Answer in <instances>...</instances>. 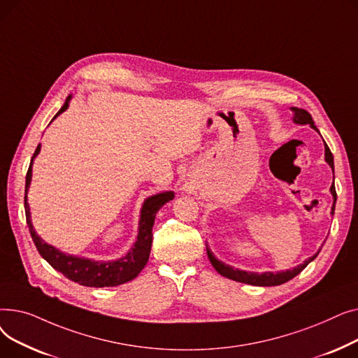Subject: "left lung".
Masks as SVG:
<instances>
[{
    "label": "left lung",
    "mask_w": 358,
    "mask_h": 358,
    "mask_svg": "<svg viewBox=\"0 0 358 358\" xmlns=\"http://www.w3.org/2000/svg\"><path fill=\"white\" fill-rule=\"evenodd\" d=\"M292 111L294 113L293 115V122L297 123V124H309L312 129L317 130L315 123H313V119L312 116L309 115V113L303 108H297V107H292ZM325 161L329 164V166L332 168L334 171V157H332V152L329 150L328 145L325 143ZM331 194L334 197V204H332V209H331V213L334 215V210H335V201H336V192H335V185L332 184L331 185ZM206 250H208V257L212 262V266L215 267V270L227 278H231V280H235V281H239V283H247V285H252V286H278V285H283L286 283V281L292 280L293 277H296L300 271H302L310 261H313L317 254H319V250L315 255H312L309 259H306L303 264H300L297 267H294L293 270H286V271H278V273H271V271H267V273H250V271H243V270H238V268H234L228 264H224V262H222L220 259H217L213 252L209 250V247H206Z\"/></svg>",
    "instance_id": "8db88e82"
}]
</instances>
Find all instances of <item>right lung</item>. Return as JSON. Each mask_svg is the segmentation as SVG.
Returning a JSON list of instances; mask_svg holds the SVG:
<instances>
[{
  "label": "right lung",
  "mask_w": 358,
  "mask_h": 358,
  "mask_svg": "<svg viewBox=\"0 0 358 358\" xmlns=\"http://www.w3.org/2000/svg\"><path fill=\"white\" fill-rule=\"evenodd\" d=\"M71 97L72 96H68L66 101L64 103L61 110L56 113L52 120H55L61 115V113H64L68 108ZM39 152H41V145H37L30 161V166L27 169L26 190H24V210H26L27 227L39 254L56 271L62 273L66 278L75 281V283L87 286V287H113V286L127 283V281L138 277V274L143 270V267L146 266V262L149 259L150 245H152V227H154L157 212L165 203L174 199V193L173 192L158 193L155 196L148 197L143 201L142 210H141V219H139L138 239L134 243V247L130 248V251L124 257L115 261H94L84 257L81 258V257L69 255L49 245V243H46L39 235L36 234L33 228L30 208L27 203V192L31 181L33 159Z\"/></svg>",
  "instance_id": "right-lung-1"
}]
</instances>
